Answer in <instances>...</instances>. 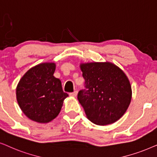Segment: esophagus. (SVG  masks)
I'll list each match as a JSON object with an SVG mask.
<instances>
[{"mask_svg":"<svg viewBox=\"0 0 157 157\" xmlns=\"http://www.w3.org/2000/svg\"><path fill=\"white\" fill-rule=\"evenodd\" d=\"M70 95L72 96V97H76V96L77 95V91H75L74 93H70Z\"/></svg>","mask_w":157,"mask_h":157,"instance_id":"1","label":"esophagus"}]
</instances>
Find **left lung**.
<instances>
[{"mask_svg":"<svg viewBox=\"0 0 157 157\" xmlns=\"http://www.w3.org/2000/svg\"><path fill=\"white\" fill-rule=\"evenodd\" d=\"M86 90L77 95L87 118L99 126L112 124L124 116L132 90L124 71L110 62L80 63Z\"/></svg>","mask_w":157,"mask_h":157,"instance_id":"8db88e82","label":"left lung"}]
</instances>
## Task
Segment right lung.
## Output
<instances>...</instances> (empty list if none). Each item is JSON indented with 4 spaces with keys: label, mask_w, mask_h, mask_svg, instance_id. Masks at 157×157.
<instances>
[{
    "label": "right lung",
    "mask_w": 157,
    "mask_h": 157,
    "mask_svg": "<svg viewBox=\"0 0 157 157\" xmlns=\"http://www.w3.org/2000/svg\"><path fill=\"white\" fill-rule=\"evenodd\" d=\"M56 64L44 62L27 71L16 87V100L23 113L31 121L49 123L59 115L68 94L59 79L54 76Z\"/></svg>",
    "instance_id": "add662e5"
}]
</instances>
